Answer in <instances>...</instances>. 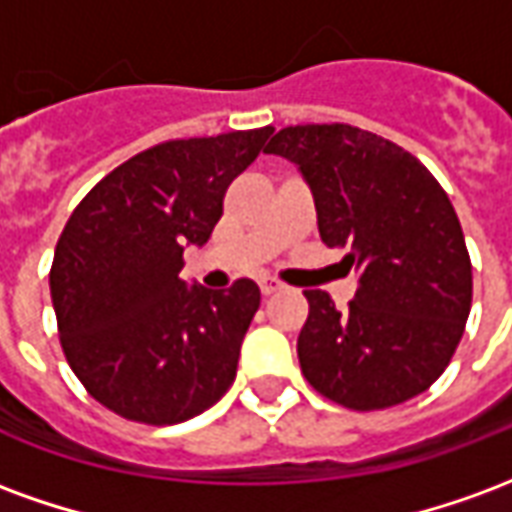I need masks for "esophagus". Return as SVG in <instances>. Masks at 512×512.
Masks as SVG:
<instances>
[{"mask_svg": "<svg viewBox=\"0 0 512 512\" xmlns=\"http://www.w3.org/2000/svg\"><path fill=\"white\" fill-rule=\"evenodd\" d=\"M279 290H285V285L277 282V279H268V277L260 279V293H263V296H274V293H279Z\"/></svg>", "mask_w": 512, "mask_h": 512, "instance_id": "obj_1", "label": "esophagus"}]
</instances>
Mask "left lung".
Masks as SVG:
<instances>
[{"instance_id":"obj_1","label":"left lung","mask_w":512,"mask_h":512,"mask_svg":"<svg viewBox=\"0 0 512 512\" xmlns=\"http://www.w3.org/2000/svg\"><path fill=\"white\" fill-rule=\"evenodd\" d=\"M266 153L299 164L321 241L345 246L359 274L345 310L326 290H304V378L354 411L425 392L450 365L472 310V260L447 191L417 156L348 123L282 128Z\"/></svg>"}]
</instances>
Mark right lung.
<instances>
[{"instance_id":"1","label":"right lung","mask_w":512,"mask_h":512,"mask_svg":"<svg viewBox=\"0 0 512 512\" xmlns=\"http://www.w3.org/2000/svg\"><path fill=\"white\" fill-rule=\"evenodd\" d=\"M271 131L158 142L98 180L65 222L49 271L62 354L117 417L178 425L233 386L260 288H186L178 274L183 246L211 238L224 191Z\"/></svg>"}]
</instances>
